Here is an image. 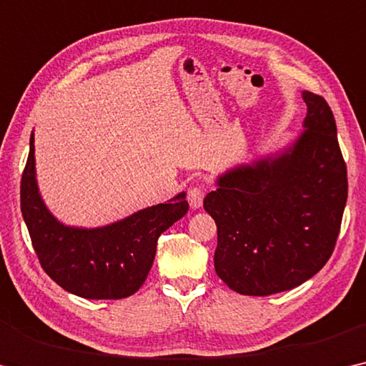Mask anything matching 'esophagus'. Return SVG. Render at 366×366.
I'll list each match as a JSON object with an SVG mask.
<instances>
[{
  "instance_id": "1",
  "label": "esophagus",
  "mask_w": 366,
  "mask_h": 366,
  "mask_svg": "<svg viewBox=\"0 0 366 366\" xmlns=\"http://www.w3.org/2000/svg\"><path fill=\"white\" fill-rule=\"evenodd\" d=\"M204 193H206V189H204V187H193V188H189V191H188V202H189V206L193 207V209H198V207H201L202 206V199H204Z\"/></svg>"
}]
</instances>
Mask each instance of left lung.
Wrapping results in <instances>:
<instances>
[{
  "mask_svg": "<svg viewBox=\"0 0 366 366\" xmlns=\"http://www.w3.org/2000/svg\"><path fill=\"white\" fill-rule=\"evenodd\" d=\"M302 99L306 131L293 147L227 172L204 198L217 226L216 273L240 295L293 290L335 249L348 193L347 165L327 101L311 92Z\"/></svg>",
  "mask_w": 366,
  "mask_h": 366,
  "instance_id": "8db88e82",
  "label": "left lung"
}]
</instances>
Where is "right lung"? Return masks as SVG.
Listing matches in <instances>:
<instances>
[{"label":"right lung","mask_w":366,"mask_h":366,"mask_svg":"<svg viewBox=\"0 0 366 366\" xmlns=\"http://www.w3.org/2000/svg\"><path fill=\"white\" fill-rule=\"evenodd\" d=\"M21 211L39 263L65 291L86 300L136 293L152 268L160 234L188 211L184 193L99 229L65 227L39 196L34 134L21 178Z\"/></svg>","instance_id":"1"}]
</instances>
